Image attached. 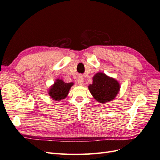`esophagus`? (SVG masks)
Returning a JSON list of instances; mask_svg holds the SVG:
<instances>
[{"label": "esophagus", "mask_w": 160, "mask_h": 160, "mask_svg": "<svg viewBox=\"0 0 160 160\" xmlns=\"http://www.w3.org/2000/svg\"><path fill=\"white\" fill-rule=\"evenodd\" d=\"M77 82H78V84L79 85H83V78L81 75L78 77V79H77Z\"/></svg>", "instance_id": "34e87169"}]
</instances>
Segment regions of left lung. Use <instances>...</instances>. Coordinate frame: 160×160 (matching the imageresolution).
<instances>
[{
	"instance_id": "left-lung-1",
	"label": "left lung",
	"mask_w": 160,
	"mask_h": 160,
	"mask_svg": "<svg viewBox=\"0 0 160 160\" xmlns=\"http://www.w3.org/2000/svg\"><path fill=\"white\" fill-rule=\"evenodd\" d=\"M93 98L99 103L112 101L119 93L120 85L117 80L103 72H98L93 77V83L88 87Z\"/></svg>"
}]
</instances>
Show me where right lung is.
Returning <instances> with one entry per match:
<instances>
[{
	"label": "right lung",
	"instance_id": "obj_1",
	"mask_svg": "<svg viewBox=\"0 0 160 160\" xmlns=\"http://www.w3.org/2000/svg\"><path fill=\"white\" fill-rule=\"evenodd\" d=\"M73 83H65L62 79H57L49 90V95L53 100L59 101L67 98Z\"/></svg>",
	"mask_w": 160,
	"mask_h": 160
}]
</instances>
